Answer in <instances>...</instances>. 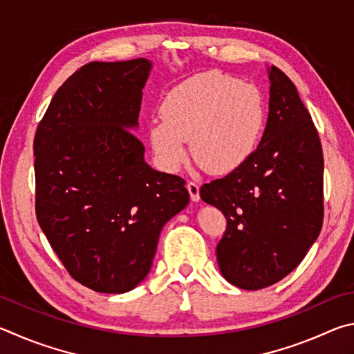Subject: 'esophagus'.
Returning a JSON list of instances; mask_svg holds the SVG:
<instances>
[{
    "label": "esophagus",
    "instance_id": "esophagus-1",
    "mask_svg": "<svg viewBox=\"0 0 354 354\" xmlns=\"http://www.w3.org/2000/svg\"><path fill=\"white\" fill-rule=\"evenodd\" d=\"M187 188L189 191V196H191V201L193 202H199L201 201V187L197 185L196 182H188L187 183Z\"/></svg>",
    "mask_w": 354,
    "mask_h": 354
}]
</instances>
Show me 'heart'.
<instances>
[{"mask_svg":"<svg viewBox=\"0 0 354 354\" xmlns=\"http://www.w3.org/2000/svg\"><path fill=\"white\" fill-rule=\"evenodd\" d=\"M161 120L149 126L158 165L176 171L187 158V140L197 165L216 176L239 169L255 152L266 129L261 90L218 71L197 74L167 93Z\"/></svg>","mask_w":354,"mask_h":354,"instance_id":"1","label":"heart"}]
</instances>
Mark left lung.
<instances>
[{"label":"left lung","mask_w":354,"mask_h":354,"mask_svg":"<svg viewBox=\"0 0 354 354\" xmlns=\"http://www.w3.org/2000/svg\"><path fill=\"white\" fill-rule=\"evenodd\" d=\"M268 124L259 146L239 167L201 188L227 228L216 247L221 274L258 290L290 274L324 224V152L295 85L269 68Z\"/></svg>","instance_id":"8db88e82"}]
</instances>
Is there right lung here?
<instances>
[{"label": "right lung", "mask_w": 354, "mask_h": 354, "mask_svg": "<svg viewBox=\"0 0 354 354\" xmlns=\"http://www.w3.org/2000/svg\"><path fill=\"white\" fill-rule=\"evenodd\" d=\"M146 59L90 62L55 91L34 138L35 214L74 280L122 294L145 280L161 228L188 205L135 135Z\"/></svg>", "instance_id": "1"}]
</instances>
